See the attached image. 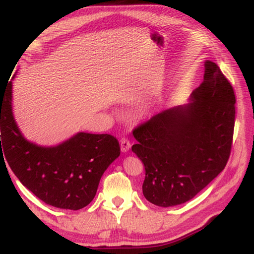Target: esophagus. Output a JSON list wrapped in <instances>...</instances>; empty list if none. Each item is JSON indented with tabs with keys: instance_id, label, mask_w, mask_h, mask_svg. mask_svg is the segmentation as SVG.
I'll return each mask as SVG.
<instances>
[{
	"instance_id": "esophagus-1",
	"label": "esophagus",
	"mask_w": 254,
	"mask_h": 254,
	"mask_svg": "<svg viewBox=\"0 0 254 254\" xmlns=\"http://www.w3.org/2000/svg\"><path fill=\"white\" fill-rule=\"evenodd\" d=\"M120 148H121L122 152H127V151H128V149L131 148V142H129V140L127 138L122 137L120 139Z\"/></svg>"
}]
</instances>
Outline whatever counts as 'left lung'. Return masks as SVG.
Masks as SVG:
<instances>
[{
	"label": "left lung",
	"instance_id": "8db88e82",
	"mask_svg": "<svg viewBox=\"0 0 254 254\" xmlns=\"http://www.w3.org/2000/svg\"><path fill=\"white\" fill-rule=\"evenodd\" d=\"M192 100L133 128L137 144L132 151L145 165L142 193L157 206L190 200L224 170L230 158L236 97L216 63L205 62L204 80Z\"/></svg>",
	"mask_w": 254,
	"mask_h": 254
}]
</instances>
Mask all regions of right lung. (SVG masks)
Instances as JSON below:
<instances>
[{
    "mask_svg": "<svg viewBox=\"0 0 254 254\" xmlns=\"http://www.w3.org/2000/svg\"><path fill=\"white\" fill-rule=\"evenodd\" d=\"M0 158L5 157L35 196L62 209L78 210L89 205L102 175L120 154L119 142L110 134L81 132L49 148L28 141L12 116L11 81L0 93Z\"/></svg>",
    "mask_w": 254,
    "mask_h": 254,
    "instance_id": "add662e5",
    "label": "right lung"
}]
</instances>
